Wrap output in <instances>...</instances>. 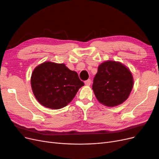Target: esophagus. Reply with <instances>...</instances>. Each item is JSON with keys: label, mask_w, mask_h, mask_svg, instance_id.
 <instances>
[{"label": "esophagus", "mask_w": 159, "mask_h": 159, "mask_svg": "<svg viewBox=\"0 0 159 159\" xmlns=\"http://www.w3.org/2000/svg\"><path fill=\"white\" fill-rule=\"evenodd\" d=\"M91 83V80H86V81H85V85H87V86H89V85H90Z\"/></svg>", "instance_id": "obj_1"}]
</instances>
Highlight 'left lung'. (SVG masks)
<instances>
[{
    "label": "left lung",
    "mask_w": 159,
    "mask_h": 159,
    "mask_svg": "<svg viewBox=\"0 0 159 159\" xmlns=\"http://www.w3.org/2000/svg\"><path fill=\"white\" fill-rule=\"evenodd\" d=\"M133 84V75L127 66L121 62L107 60L99 66L92 89L100 103L112 107L127 99Z\"/></svg>",
    "instance_id": "left-lung-1"
}]
</instances>
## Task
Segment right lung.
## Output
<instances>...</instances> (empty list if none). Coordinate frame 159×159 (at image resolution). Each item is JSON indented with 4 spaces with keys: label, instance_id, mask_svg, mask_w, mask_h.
Segmentation results:
<instances>
[{
    "label": "right lung",
    "instance_id": "add662e5",
    "mask_svg": "<svg viewBox=\"0 0 159 159\" xmlns=\"http://www.w3.org/2000/svg\"><path fill=\"white\" fill-rule=\"evenodd\" d=\"M30 83L38 102L52 109L66 107L84 85L76 71L70 70L64 64L48 61L33 70Z\"/></svg>",
    "mask_w": 159,
    "mask_h": 159
}]
</instances>
